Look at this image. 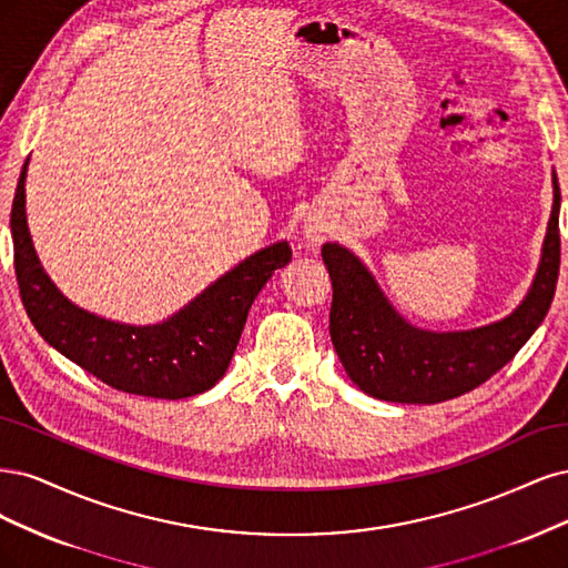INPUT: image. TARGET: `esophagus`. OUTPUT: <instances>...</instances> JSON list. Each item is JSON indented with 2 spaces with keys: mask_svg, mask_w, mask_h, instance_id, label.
I'll return each instance as SVG.
<instances>
[{
  "mask_svg": "<svg viewBox=\"0 0 568 568\" xmlns=\"http://www.w3.org/2000/svg\"><path fill=\"white\" fill-rule=\"evenodd\" d=\"M304 235H306V241L311 243V245H318L323 237H325V229H323V224H318V222H306L304 224Z\"/></svg>",
  "mask_w": 568,
  "mask_h": 568,
  "instance_id": "1",
  "label": "esophagus"
}]
</instances>
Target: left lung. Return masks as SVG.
<instances>
[{
	"mask_svg": "<svg viewBox=\"0 0 568 568\" xmlns=\"http://www.w3.org/2000/svg\"><path fill=\"white\" fill-rule=\"evenodd\" d=\"M552 189V214L528 295L503 321L471 331L432 333L410 325L352 250L339 243L323 245L333 281L331 337L346 375L361 392L394 404H442L477 389L515 358L555 297L561 254L557 174Z\"/></svg>",
	"mask_w": 568,
	"mask_h": 568,
	"instance_id": "left-lung-1",
	"label": "left lung"
}]
</instances>
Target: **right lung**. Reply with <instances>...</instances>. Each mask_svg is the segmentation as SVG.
<instances>
[{"instance_id":"1","label":"right lung","mask_w":568,"mask_h":568,"mask_svg":"<svg viewBox=\"0 0 568 568\" xmlns=\"http://www.w3.org/2000/svg\"><path fill=\"white\" fill-rule=\"evenodd\" d=\"M28 160L11 207L13 266L21 300L38 333L108 387L186 398L224 377L260 290L292 260L287 241L273 243L226 271L174 316L155 325L108 321L72 304L44 273L26 219Z\"/></svg>"}]
</instances>
